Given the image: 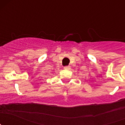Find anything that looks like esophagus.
<instances>
[{
    "mask_svg": "<svg viewBox=\"0 0 125 125\" xmlns=\"http://www.w3.org/2000/svg\"><path fill=\"white\" fill-rule=\"evenodd\" d=\"M64 69H70V66H64Z\"/></svg>",
    "mask_w": 125,
    "mask_h": 125,
    "instance_id": "1",
    "label": "esophagus"
}]
</instances>
